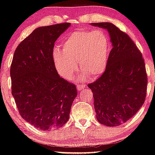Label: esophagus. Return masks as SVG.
<instances>
[{"instance_id":"obj_1","label":"esophagus","mask_w":155,"mask_h":155,"mask_svg":"<svg viewBox=\"0 0 155 155\" xmlns=\"http://www.w3.org/2000/svg\"><path fill=\"white\" fill-rule=\"evenodd\" d=\"M77 88H78V91H81V90L85 88V85H77Z\"/></svg>"}]
</instances>
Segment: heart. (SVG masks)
Instances as JSON below:
<instances>
[{"label":"heart","mask_w":155,"mask_h":155,"mask_svg":"<svg viewBox=\"0 0 155 155\" xmlns=\"http://www.w3.org/2000/svg\"><path fill=\"white\" fill-rule=\"evenodd\" d=\"M109 57V41L101 30L72 32L62 43V49L55 48L53 60L57 72L70 80L80 69L90 79H95L106 70Z\"/></svg>","instance_id":"1"}]
</instances>
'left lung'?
Returning a JSON list of instances; mask_svg holds the SVG:
<instances>
[{
  "instance_id": "8db88e82",
  "label": "left lung",
  "mask_w": 155,
  "mask_h": 155,
  "mask_svg": "<svg viewBox=\"0 0 155 155\" xmlns=\"http://www.w3.org/2000/svg\"><path fill=\"white\" fill-rule=\"evenodd\" d=\"M108 32L112 49L104 74L88 84L99 123L116 127L133 117L144 104L147 76L142 55L131 38L114 24L92 23Z\"/></svg>"
}]
</instances>
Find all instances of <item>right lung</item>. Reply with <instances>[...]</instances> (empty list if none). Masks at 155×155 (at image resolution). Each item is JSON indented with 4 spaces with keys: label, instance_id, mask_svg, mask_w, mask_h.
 Segmentation results:
<instances>
[{
    "label": "right lung",
    "instance_id": "1",
    "mask_svg": "<svg viewBox=\"0 0 155 155\" xmlns=\"http://www.w3.org/2000/svg\"><path fill=\"white\" fill-rule=\"evenodd\" d=\"M70 26H41L19 44L11 66V91L20 115L40 130L62 127L69 120L78 92L59 75L53 60L54 42Z\"/></svg>",
    "mask_w": 155,
    "mask_h": 155
}]
</instances>
